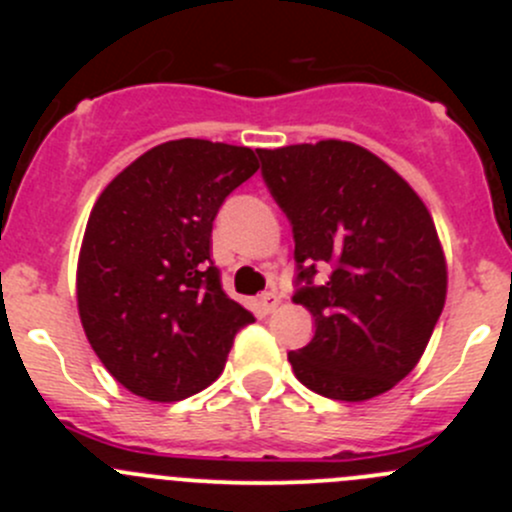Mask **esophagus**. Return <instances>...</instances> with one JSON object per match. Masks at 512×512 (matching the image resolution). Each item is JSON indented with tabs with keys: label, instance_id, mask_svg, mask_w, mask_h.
I'll list each match as a JSON object with an SVG mask.
<instances>
[{
	"label": "esophagus",
	"instance_id": "obj_1",
	"mask_svg": "<svg viewBox=\"0 0 512 512\" xmlns=\"http://www.w3.org/2000/svg\"><path fill=\"white\" fill-rule=\"evenodd\" d=\"M277 304H280V297H277V292H262L260 294V309H262V314H270L272 309L277 307Z\"/></svg>",
	"mask_w": 512,
	"mask_h": 512
}]
</instances>
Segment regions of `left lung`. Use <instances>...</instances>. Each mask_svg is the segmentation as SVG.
<instances>
[{"mask_svg": "<svg viewBox=\"0 0 512 512\" xmlns=\"http://www.w3.org/2000/svg\"><path fill=\"white\" fill-rule=\"evenodd\" d=\"M262 178L292 223L294 294L314 317L289 352L314 394L369 401L418 364L446 304L448 267L431 213L379 156L349 141L260 148ZM330 270L314 286L316 267Z\"/></svg>", "mask_w": 512, "mask_h": 512, "instance_id": "1", "label": "left lung"}]
</instances>
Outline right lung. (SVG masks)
<instances>
[{"label": "right lung", "instance_id": "obj_1", "mask_svg": "<svg viewBox=\"0 0 512 512\" xmlns=\"http://www.w3.org/2000/svg\"><path fill=\"white\" fill-rule=\"evenodd\" d=\"M260 168L252 148L180 138L123 168L94 203L76 265L86 339L108 374L170 404L213 384L250 312L213 262V220Z\"/></svg>", "mask_w": 512, "mask_h": 512}]
</instances>
